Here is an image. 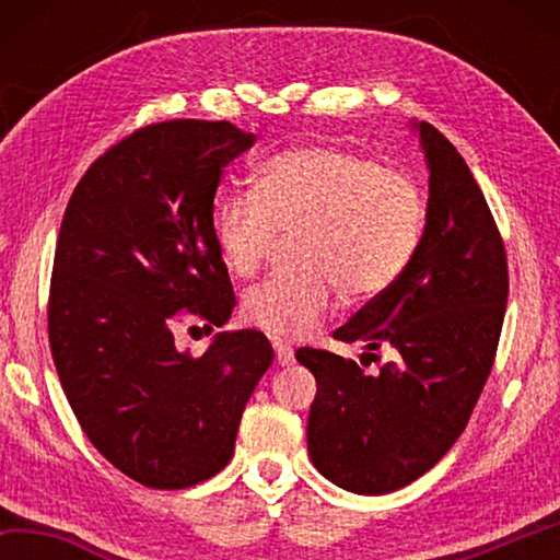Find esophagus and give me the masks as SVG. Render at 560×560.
<instances>
[{"mask_svg":"<svg viewBox=\"0 0 560 560\" xmlns=\"http://www.w3.org/2000/svg\"><path fill=\"white\" fill-rule=\"evenodd\" d=\"M273 350H277V360L279 365H291L293 363V348L283 340H273Z\"/></svg>","mask_w":560,"mask_h":560,"instance_id":"obj_1","label":"esophagus"}]
</instances>
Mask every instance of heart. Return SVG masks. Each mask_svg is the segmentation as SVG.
<instances>
[{"mask_svg": "<svg viewBox=\"0 0 560 560\" xmlns=\"http://www.w3.org/2000/svg\"><path fill=\"white\" fill-rule=\"evenodd\" d=\"M424 220L407 175L348 150L299 145L259 167L254 192L220 200L214 242L224 267L246 279L281 234H296L299 269L254 287L244 314L271 336L306 338L334 314L340 289L355 301L393 289L420 252Z\"/></svg>", "mask_w": 560, "mask_h": 560, "instance_id": "heart-1", "label": "heart"}]
</instances>
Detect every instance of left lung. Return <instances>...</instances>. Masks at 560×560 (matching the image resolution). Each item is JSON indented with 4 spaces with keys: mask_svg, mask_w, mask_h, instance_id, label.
Masks as SVG:
<instances>
[{
    "mask_svg": "<svg viewBox=\"0 0 560 560\" xmlns=\"http://www.w3.org/2000/svg\"><path fill=\"white\" fill-rule=\"evenodd\" d=\"M430 170L428 220L405 277L334 338L393 350L377 375L299 348L316 377L308 454L336 487L377 497L430 471L469 422L494 365L509 296L506 252L467 163L430 122H412ZM368 355V353H365Z\"/></svg>",
    "mask_w": 560,
    "mask_h": 560,
    "instance_id": "1",
    "label": "left lung"
}]
</instances>
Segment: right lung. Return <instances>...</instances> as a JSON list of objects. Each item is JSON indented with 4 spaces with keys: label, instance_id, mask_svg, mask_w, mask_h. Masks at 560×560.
Instances as JSON below:
<instances>
[{
    "label": "right lung",
    "instance_id": "1",
    "mask_svg": "<svg viewBox=\"0 0 560 560\" xmlns=\"http://www.w3.org/2000/svg\"><path fill=\"white\" fill-rule=\"evenodd\" d=\"M254 140L226 120L145 126L86 170L63 212L49 293L56 373L93 447L150 489L226 467L273 360L261 330H224L202 355L173 336L177 316L207 328L232 316L212 210L224 167Z\"/></svg>",
    "mask_w": 560,
    "mask_h": 560
}]
</instances>
